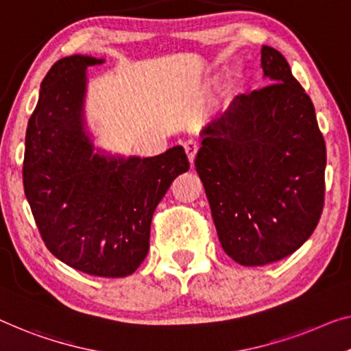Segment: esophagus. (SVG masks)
I'll use <instances>...</instances> for the list:
<instances>
[{
    "mask_svg": "<svg viewBox=\"0 0 351 351\" xmlns=\"http://www.w3.org/2000/svg\"><path fill=\"white\" fill-rule=\"evenodd\" d=\"M184 149H186L187 158H189V162L192 165L193 159H195V156H197V151H198V143L193 142V140H189V142L184 143Z\"/></svg>",
    "mask_w": 351,
    "mask_h": 351,
    "instance_id": "34e87169",
    "label": "esophagus"
}]
</instances>
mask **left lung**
Here are the masks:
<instances>
[{
    "mask_svg": "<svg viewBox=\"0 0 351 351\" xmlns=\"http://www.w3.org/2000/svg\"><path fill=\"white\" fill-rule=\"evenodd\" d=\"M261 67L274 83L234 97L195 158L219 241L243 266L300 249L325 205L326 145L311 97L273 47H261Z\"/></svg>",
    "mask_w": 351,
    "mask_h": 351,
    "instance_id": "1",
    "label": "left lung"
}]
</instances>
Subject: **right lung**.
<instances>
[{
    "instance_id": "obj_1",
    "label": "right lung",
    "mask_w": 351,
    "mask_h": 351,
    "mask_svg": "<svg viewBox=\"0 0 351 351\" xmlns=\"http://www.w3.org/2000/svg\"><path fill=\"white\" fill-rule=\"evenodd\" d=\"M97 62L74 55L47 72L26 128L23 189L56 258L91 276L124 277L145 260L154 209L189 160L182 146L146 159L93 153L83 93L86 66Z\"/></svg>"
}]
</instances>
